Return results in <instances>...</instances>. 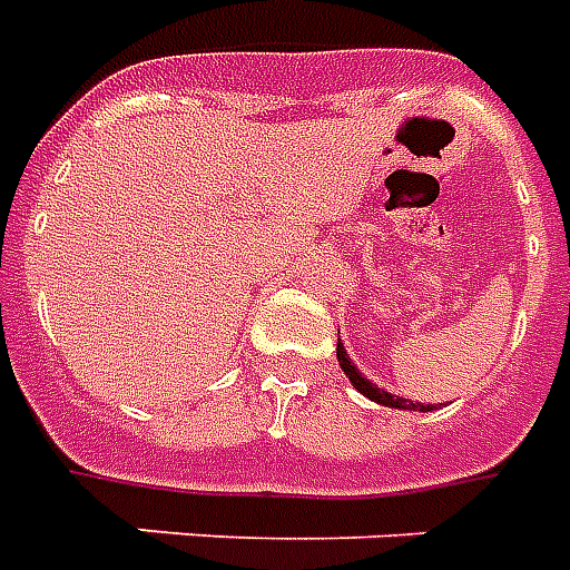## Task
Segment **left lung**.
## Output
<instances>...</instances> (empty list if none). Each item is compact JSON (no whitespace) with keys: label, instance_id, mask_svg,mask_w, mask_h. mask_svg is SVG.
Here are the masks:
<instances>
[{"label":"left lung","instance_id":"8db88e82","mask_svg":"<svg viewBox=\"0 0 570 570\" xmlns=\"http://www.w3.org/2000/svg\"><path fill=\"white\" fill-rule=\"evenodd\" d=\"M336 357H340V366L342 372L348 375V382L354 384L366 400L379 402V405H387V409H402V412H432V405H423V402H414V400H402V396H393V393H387L384 387H379V384H372L370 379L357 370V363L351 361L348 351H345L342 342H336ZM439 405H442V402H439Z\"/></svg>","mask_w":570,"mask_h":570}]
</instances>
